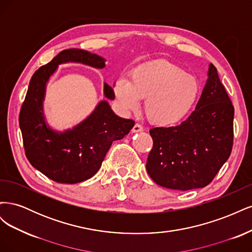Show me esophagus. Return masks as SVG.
Returning a JSON list of instances; mask_svg holds the SVG:
<instances>
[{
	"instance_id": "1",
	"label": "esophagus",
	"mask_w": 252,
	"mask_h": 252,
	"mask_svg": "<svg viewBox=\"0 0 252 252\" xmlns=\"http://www.w3.org/2000/svg\"><path fill=\"white\" fill-rule=\"evenodd\" d=\"M143 130H144V128H143L140 124H135V125L132 127V129H131L132 132H141V131H143Z\"/></svg>"
}]
</instances>
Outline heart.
Here are the masks:
<instances>
[{"mask_svg":"<svg viewBox=\"0 0 252 252\" xmlns=\"http://www.w3.org/2000/svg\"><path fill=\"white\" fill-rule=\"evenodd\" d=\"M130 81L118 79L113 94L120 109L136 111L146 98L145 112L152 124L174 126L184 120L200 94L197 80L181 67L168 62H154L134 68Z\"/></svg>","mask_w":252,"mask_h":252,"instance_id":"1","label":"heart"}]
</instances>
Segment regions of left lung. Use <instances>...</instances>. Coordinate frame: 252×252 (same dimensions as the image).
<instances>
[{"instance_id":"obj_1","label":"left lung","mask_w":252,"mask_h":252,"mask_svg":"<svg viewBox=\"0 0 252 252\" xmlns=\"http://www.w3.org/2000/svg\"><path fill=\"white\" fill-rule=\"evenodd\" d=\"M233 117V105L210 64L202 95L187 120L149 130L154 140L146 164L150 178L182 191L207 186L231 154Z\"/></svg>"}]
</instances>
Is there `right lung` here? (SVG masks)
I'll return each instance as SVG.
<instances>
[{"label":"right lung","mask_w":252,"mask_h":252,"mask_svg":"<svg viewBox=\"0 0 252 252\" xmlns=\"http://www.w3.org/2000/svg\"><path fill=\"white\" fill-rule=\"evenodd\" d=\"M67 62L105 67V60L89 51L77 48L61 51L33 73L21 107L19 123L30 164L52 181L75 184L94 177L112 142L128 134L134 122L118 117L107 101H101L88 118L72 129L63 132L52 130L43 113L46 83L59 64ZM104 94L110 100L114 98L113 89L106 83Z\"/></svg>","instance_id":"obj_1"}]
</instances>
